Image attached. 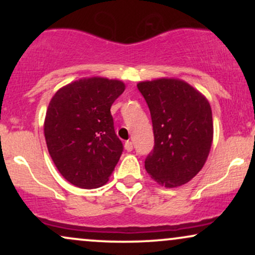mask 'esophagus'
Instances as JSON below:
<instances>
[{
	"instance_id": "obj_1",
	"label": "esophagus",
	"mask_w": 255,
	"mask_h": 255,
	"mask_svg": "<svg viewBox=\"0 0 255 255\" xmlns=\"http://www.w3.org/2000/svg\"><path fill=\"white\" fill-rule=\"evenodd\" d=\"M125 148H126V150H127L128 152L133 151V144H131V141H129V140H128V141H126V142H125Z\"/></svg>"
}]
</instances>
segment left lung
<instances>
[{
    "instance_id": "8db88e82",
    "label": "left lung",
    "mask_w": 255,
    "mask_h": 255,
    "mask_svg": "<svg viewBox=\"0 0 255 255\" xmlns=\"http://www.w3.org/2000/svg\"><path fill=\"white\" fill-rule=\"evenodd\" d=\"M150 109L153 150L145 169L158 183L176 187L201 170L213 137L212 111L207 99L191 85L176 79L137 84Z\"/></svg>"
}]
</instances>
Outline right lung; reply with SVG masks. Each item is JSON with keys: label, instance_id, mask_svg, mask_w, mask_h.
Here are the masks:
<instances>
[{"label": "right lung", "instance_id": "obj_1", "mask_svg": "<svg viewBox=\"0 0 255 255\" xmlns=\"http://www.w3.org/2000/svg\"><path fill=\"white\" fill-rule=\"evenodd\" d=\"M125 84L104 78L80 79L58 90L44 124L49 153L61 175L80 188L103 186L118 164L124 145L110 108Z\"/></svg>", "mask_w": 255, "mask_h": 255}]
</instances>
